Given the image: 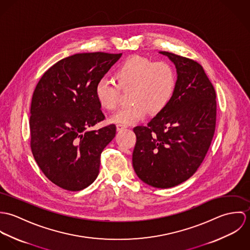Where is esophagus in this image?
<instances>
[{
  "label": "esophagus",
  "mask_w": 250,
  "mask_h": 250,
  "mask_svg": "<svg viewBox=\"0 0 250 250\" xmlns=\"http://www.w3.org/2000/svg\"><path fill=\"white\" fill-rule=\"evenodd\" d=\"M125 128H127V126H125V125H121V124L116 125V130H117V131H121V130H123V129H125Z\"/></svg>",
  "instance_id": "esophagus-1"
}]
</instances>
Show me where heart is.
I'll list each match as a JSON object with an SVG mask.
<instances>
[{"instance_id":"1","label":"heart","mask_w":250,"mask_h":250,"mask_svg":"<svg viewBox=\"0 0 250 250\" xmlns=\"http://www.w3.org/2000/svg\"><path fill=\"white\" fill-rule=\"evenodd\" d=\"M117 84L101 79L95 85V97L100 107L115 109L120 97V89L129 91L130 107L118 110L109 118L116 124H133L143 119L148 111L158 114L170 103L175 87L176 76L173 68L165 62L153 61L134 56L125 60L114 72Z\"/></svg>"}]
</instances>
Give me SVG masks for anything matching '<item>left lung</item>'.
Instances as JSON below:
<instances>
[{
  "label": "left lung",
  "mask_w": 250,
  "mask_h": 250,
  "mask_svg": "<svg viewBox=\"0 0 250 250\" xmlns=\"http://www.w3.org/2000/svg\"><path fill=\"white\" fill-rule=\"evenodd\" d=\"M177 72L173 97L147 126L134 128L133 167L145 184L168 188L191 177L203 162L215 128V91L203 67L168 52Z\"/></svg>",
  "instance_id": "obj_1"
}]
</instances>
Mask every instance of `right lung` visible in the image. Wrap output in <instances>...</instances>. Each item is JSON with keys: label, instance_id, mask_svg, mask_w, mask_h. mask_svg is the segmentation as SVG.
<instances>
[{"label": "right lung", "instance_id": "add662e5", "mask_svg": "<svg viewBox=\"0 0 250 250\" xmlns=\"http://www.w3.org/2000/svg\"><path fill=\"white\" fill-rule=\"evenodd\" d=\"M122 54L82 53L44 73L31 106V147L44 175L77 191L97 178L100 156L115 137L114 124L88 130L104 120L95 85Z\"/></svg>", "mask_w": 250, "mask_h": 250}]
</instances>
